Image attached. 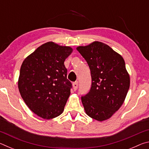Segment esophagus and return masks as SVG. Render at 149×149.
<instances>
[{
    "label": "esophagus",
    "mask_w": 149,
    "mask_h": 149,
    "mask_svg": "<svg viewBox=\"0 0 149 149\" xmlns=\"http://www.w3.org/2000/svg\"><path fill=\"white\" fill-rule=\"evenodd\" d=\"M78 87V81H75L74 83H73V89H74V91H76Z\"/></svg>",
    "instance_id": "esophagus-1"
}]
</instances>
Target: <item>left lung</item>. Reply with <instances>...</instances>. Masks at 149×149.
<instances>
[{
	"label": "left lung",
	"mask_w": 149,
	"mask_h": 149,
	"mask_svg": "<svg viewBox=\"0 0 149 149\" xmlns=\"http://www.w3.org/2000/svg\"><path fill=\"white\" fill-rule=\"evenodd\" d=\"M77 50L87 62L92 79L89 93L81 96L85 112L100 122L109 119L122 105L130 88L124 60L99 41L78 47Z\"/></svg>",
	"instance_id": "left-lung-1"
}]
</instances>
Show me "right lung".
<instances>
[{
  "label": "right lung",
  "mask_w": 149,
  "mask_h": 149,
  "mask_svg": "<svg viewBox=\"0 0 149 149\" xmlns=\"http://www.w3.org/2000/svg\"><path fill=\"white\" fill-rule=\"evenodd\" d=\"M72 50L70 47L48 42L22 63L18 89L26 105L38 116L52 119L64 110L72 87L64 61Z\"/></svg>",
  "instance_id": "1"
}]
</instances>
